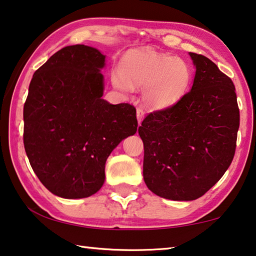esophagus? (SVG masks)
Wrapping results in <instances>:
<instances>
[{
	"instance_id": "34e87169",
	"label": "esophagus",
	"mask_w": 256,
	"mask_h": 256,
	"mask_svg": "<svg viewBox=\"0 0 256 256\" xmlns=\"http://www.w3.org/2000/svg\"><path fill=\"white\" fill-rule=\"evenodd\" d=\"M136 113H137V120H138V124H140L142 120H143V118H144L145 112H144V110H143V108H137Z\"/></svg>"
}]
</instances>
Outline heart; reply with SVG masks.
Returning a JSON list of instances; mask_svg holds the SVG:
<instances>
[{"label":"heart","instance_id":"b5f03b06","mask_svg":"<svg viewBox=\"0 0 256 256\" xmlns=\"http://www.w3.org/2000/svg\"><path fill=\"white\" fill-rule=\"evenodd\" d=\"M194 80L191 65L180 57L148 48L134 49L124 56L120 72L112 76L114 87L130 92L143 88V102L152 108H169L186 95Z\"/></svg>","mask_w":256,"mask_h":256}]
</instances>
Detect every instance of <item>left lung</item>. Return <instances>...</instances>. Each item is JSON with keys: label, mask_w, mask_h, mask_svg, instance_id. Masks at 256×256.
Segmentation results:
<instances>
[{"label": "left lung", "mask_w": 256, "mask_h": 256, "mask_svg": "<svg viewBox=\"0 0 256 256\" xmlns=\"http://www.w3.org/2000/svg\"><path fill=\"white\" fill-rule=\"evenodd\" d=\"M190 56L196 65L190 92L148 113L138 127L146 186L162 198L186 202L205 194L229 168L240 119L232 80L207 57Z\"/></svg>", "instance_id": "1"}]
</instances>
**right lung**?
<instances>
[{"label": "right lung", "mask_w": 256, "mask_h": 256, "mask_svg": "<svg viewBox=\"0 0 256 256\" xmlns=\"http://www.w3.org/2000/svg\"><path fill=\"white\" fill-rule=\"evenodd\" d=\"M105 56L65 46L35 70L24 104V146L41 183L62 198H87L105 180L110 153L137 130L136 108L102 100Z\"/></svg>", "instance_id": "1"}]
</instances>
